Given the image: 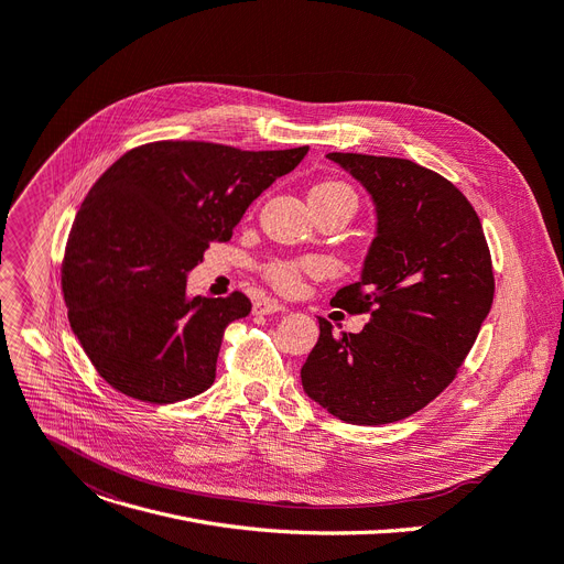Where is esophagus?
Returning a JSON list of instances; mask_svg holds the SVG:
<instances>
[{"label":"esophagus","instance_id":"1","mask_svg":"<svg viewBox=\"0 0 564 564\" xmlns=\"http://www.w3.org/2000/svg\"><path fill=\"white\" fill-rule=\"evenodd\" d=\"M285 305L272 299H261L253 303V315H274V313H283Z\"/></svg>","mask_w":564,"mask_h":564}]
</instances>
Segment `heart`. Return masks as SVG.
<instances>
[{"instance_id":"b5f03b06","label":"heart","mask_w":564,"mask_h":564,"mask_svg":"<svg viewBox=\"0 0 564 564\" xmlns=\"http://www.w3.org/2000/svg\"><path fill=\"white\" fill-rule=\"evenodd\" d=\"M313 193H339V195H346L355 202V191L344 184V182H322L313 188ZM322 270V263L317 259H305V261H270L265 268H263V274L265 279L283 290V292H292L299 288L301 279L305 274H315Z\"/></svg>"}]
</instances>
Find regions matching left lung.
<instances>
[{
  "label": "left lung",
  "mask_w": 564,
  "mask_h": 564,
  "mask_svg": "<svg viewBox=\"0 0 564 564\" xmlns=\"http://www.w3.org/2000/svg\"><path fill=\"white\" fill-rule=\"evenodd\" d=\"M328 160L360 180L378 207L362 279L330 299L369 324L333 335L319 319L301 382L339 421L387 425L416 414L456 378L490 313L492 259L473 204L443 175L360 152Z\"/></svg>",
  "instance_id": "obj_1"
}]
</instances>
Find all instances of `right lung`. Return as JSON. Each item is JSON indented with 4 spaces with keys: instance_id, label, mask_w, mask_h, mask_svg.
Segmentation results:
<instances>
[{
    "instance_id": "1",
    "label": "right lung",
    "mask_w": 564,
    "mask_h": 564,
    "mask_svg": "<svg viewBox=\"0 0 564 564\" xmlns=\"http://www.w3.org/2000/svg\"><path fill=\"white\" fill-rule=\"evenodd\" d=\"M308 145L240 150L150 141L121 155L85 195L61 268L67 317L117 391L169 404L207 391L225 328L251 313L242 292L186 294V272Z\"/></svg>"
}]
</instances>
